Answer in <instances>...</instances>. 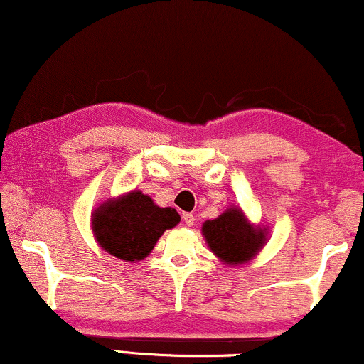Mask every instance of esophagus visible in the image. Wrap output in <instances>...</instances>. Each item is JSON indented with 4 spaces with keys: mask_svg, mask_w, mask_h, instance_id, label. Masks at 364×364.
Segmentation results:
<instances>
[{
    "mask_svg": "<svg viewBox=\"0 0 364 364\" xmlns=\"http://www.w3.org/2000/svg\"><path fill=\"white\" fill-rule=\"evenodd\" d=\"M182 218H183V223H186L187 227H193V223H196V218H193L192 213H183Z\"/></svg>",
    "mask_w": 364,
    "mask_h": 364,
    "instance_id": "obj_1",
    "label": "esophagus"
}]
</instances>
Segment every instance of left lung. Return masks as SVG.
I'll return each instance as SVG.
<instances>
[{"label":"left lung","mask_w":364,"mask_h":364,"mask_svg":"<svg viewBox=\"0 0 364 364\" xmlns=\"http://www.w3.org/2000/svg\"><path fill=\"white\" fill-rule=\"evenodd\" d=\"M202 235L213 255L232 267L250 262L267 243V228L248 222L238 207L227 208L213 220L203 222Z\"/></svg>","instance_id":"8db88e82"}]
</instances>
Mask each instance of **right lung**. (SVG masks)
I'll return each mask as SVG.
<instances>
[{"label": "right lung", "instance_id": "add662e5", "mask_svg": "<svg viewBox=\"0 0 364 364\" xmlns=\"http://www.w3.org/2000/svg\"><path fill=\"white\" fill-rule=\"evenodd\" d=\"M92 232L99 247L124 262L146 258L161 235L181 222L176 208L159 207L141 191L107 200L92 212Z\"/></svg>", "mask_w": 364, "mask_h": 364}]
</instances>
